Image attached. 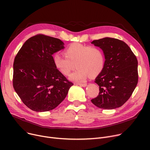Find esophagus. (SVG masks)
Segmentation results:
<instances>
[{
	"mask_svg": "<svg viewBox=\"0 0 150 150\" xmlns=\"http://www.w3.org/2000/svg\"><path fill=\"white\" fill-rule=\"evenodd\" d=\"M78 85H80V86H82V87H86L87 86V84L86 83H78Z\"/></svg>",
	"mask_w": 150,
	"mask_h": 150,
	"instance_id": "1",
	"label": "esophagus"
}]
</instances>
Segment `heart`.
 I'll use <instances>...</instances> for the list:
<instances>
[{
  "mask_svg": "<svg viewBox=\"0 0 150 150\" xmlns=\"http://www.w3.org/2000/svg\"><path fill=\"white\" fill-rule=\"evenodd\" d=\"M65 56L57 53L53 57L56 68L64 75H69L76 67L78 68L69 76L75 82H83L90 75H98L105 65L104 53L100 47L73 43L64 50Z\"/></svg>",
  "mask_w": 150,
  "mask_h": 150,
  "instance_id": "b5f03b06",
  "label": "heart"
}]
</instances>
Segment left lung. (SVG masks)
<instances>
[{"label":"left lung","instance_id":"obj_1","mask_svg":"<svg viewBox=\"0 0 150 150\" xmlns=\"http://www.w3.org/2000/svg\"><path fill=\"white\" fill-rule=\"evenodd\" d=\"M103 50L105 65L95 79L99 95L92 103L99 108L113 109L127 101L138 82V62L129 47L119 39L106 37L91 42Z\"/></svg>","mask_w":150,"mask_h":150}]
</instances>
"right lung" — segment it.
I'll return each instance as SVG.
<instances>
[{
  "label": "right lung",
  "instance_id": "right-lung-1",
  "mask_svg": "<svg viewBox=\"0 0 150 150\" xmlns=\"http://www.w3.org/2000/svg\"><path fill=\"white\" fill-rule=\"evenodd\" d=\"M64 48L60 39L38 35L27 40L16 56L13 87L23 103L33 111L54 109L74 85L53 62V54Z\"/></svg>",
  "mask_w": 150,
  "mask_h": 150
}]
</instances>
